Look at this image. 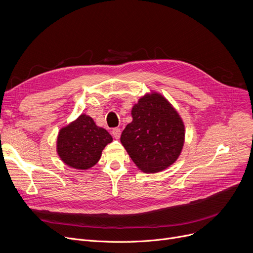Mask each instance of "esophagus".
<instances>
[{"label": "esophagus", "mask_w": 253, "mask_h": 253, "mask_svg": "<svg viewBox=\"0 0 253 253\" xmlns=\"http://www.w3.org/2000/svg\"><path fill=\"white\" fill-rule=\"evenodd\" d=\"M112 135L115 137V138H119L120 137V135H121V129L120 128H114L113 130H112Z\"/></svg>", "instance_id": "esophagus-1"}]
</instances>
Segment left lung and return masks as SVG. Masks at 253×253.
<instances>
[{
  "label": "left lung",
  "mask_w": 253,
  "mask_h": 253,
  "mask_svg": "<svg viewBox=\"0 0 253 253\" xmlns=\"http://www.w3.org/2000/svg\"><path fill=\"white\" fill-rule=\"evenodd\" d=\"M132 122L121 142L132 161L143 172L155 173L173 164L184 141V126L177 112L160 94H147L131 112Z\"/></svg>",
  "instance_id": "8db88e82"
}]
</instances>
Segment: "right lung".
<instances>
[{"mask_svg": "<svg viewBox=\"0 0 253 253\" xmlns=\"http://www.w3.org/2000/svg\"><path fill=\"white\" fill-rule=\"evenodd\" d=\"M112 140L109 132L96 126L91 117L81 115L59 131L57 153L66 165L85 170L98 162L102 150Z\"/></svg>", "mask_w": 253, "mask_h": 253, "instance_id": "1", "label": "right lung"}]
</instances>
